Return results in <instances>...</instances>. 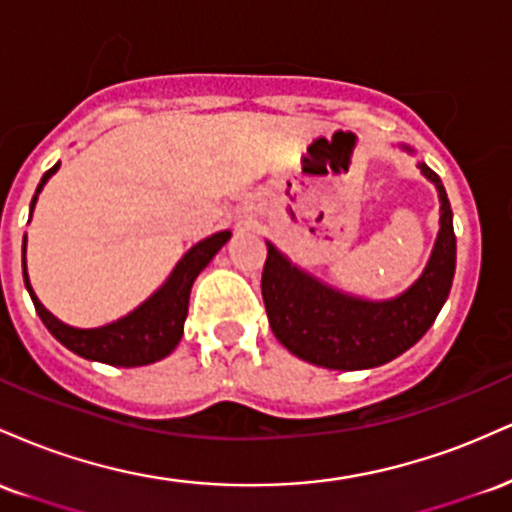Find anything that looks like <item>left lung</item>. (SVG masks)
<instances>
[{"label":"left lung","mask_w":512,"mask_h":512,"mask_svg":"<svg viewBox=\"0 0 512 512\" xmlns=\"http://www.w3.org/2000/svg\"><path fill=\"white\" fill-rule=\"evenodd\" d=\"M414 154V149L399 144ZM438 190L440 228L431 257L419 279L385 301L344 293L296 267L267 240L262 298L269 325L293 356L332 370H366L383 366L411 349L433 325L455 276V231L443 182L424 161L416 163Z\"/></svg>","instance_id":"8db88e82"}]
</instances>
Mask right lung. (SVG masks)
Instances as JSON below:
<instances>
[{"instance_id": "obj_1", "label": "right lung", "mask_w": 512, "mask_h": 512, "mask_svg": "<svg viewBox=\"0 0 512 512\" xmlns=\"http://www.w3.org/2000/svg\"><path fill=\"white\" fill-rule=\"evenodd\" d=\"M60 170V163H55L48 173L40 180L38 190H35L31 202V216L38 202V195L43 192L45 182ZM231 240V231H219L214 236L199 240L190 250L182 255V260L175 264L173 272L158 289L151 293L142 305L132 310V313L117 317L115 322L101 327H72L67 322L57 320L55 315L45 308L35 296L31 279H28L26 269V236H23V281L31 293V301L38 310L40 320L48 327L52 337L76 356L88 358V361L108 363V366H149V363L161 361L170 351L175 349L182 337V327H185L187 305H190V291L195 279L207 264L214 260V255L223 245Z\"/></svg>"}]
</instances>
